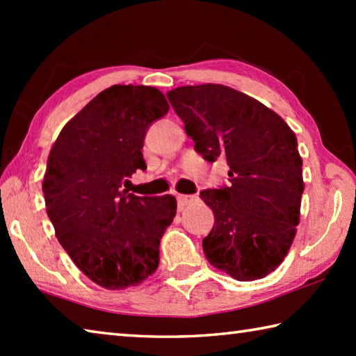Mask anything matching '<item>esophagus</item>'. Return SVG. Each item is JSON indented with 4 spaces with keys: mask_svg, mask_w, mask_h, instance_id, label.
<instances>
[{
    "mask_svg": "<svg viewBox=\"0 0 356 356\" xmlns=\"http://www.w3.org/2000/svg\"><path fill=\"white\" fill-rule=\"evenodd\" d=\"M195 201H196V196H193V195H179L177 196V204L180 209L190 206V204H193Z\"/></svg>",
    "mask_w": 356,
    "mask_h": 356,
    "instance_id": "1",
    "label": "esophagus"
}]
</instances>
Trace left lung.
I'll return each mask as SVG.
<instances>
[{
    "label": "left lung",
    "mask_w": 356,
    "mask_h": 356,
    "mask_svg": "<svg viewBox=\"0 0 356 356\" xmlns=\"http://www.w3.org/2000/svg\"><path fill=\"white\" fill-rule=\"evenodd\" d=\"M168 99L197 152L229 165V186L201 191L215 215L202 240L207 261L237 281L265 278L284 261L300 222L297 136L270 108L222 84L180 86Z\"/></svg>",
    "instance_id": "left-lung-1"
}]
</instances>
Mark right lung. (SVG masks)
I'll list each match as a JSON object with an SVG mask.
<instances>
[{
  "label": "right lung",
  "mask_w": 356,
  "mask_h": 356,
  "mask_svg": "<svg viewBox=\"0 0 356 356\" xmlns=\"http://www.w3.org/2000/svg\"><path fill=\"white\" fill-rule=\"evenodd\" d=\"M170 105L159 89L114 84L64 125L44 176L58 242L81 272L110 291L141 284L160 262V240L176 216L171 195L124 190L146 170L144 136Z\"/></svg>",
  "instance_id": "1"
}]
</instances>
